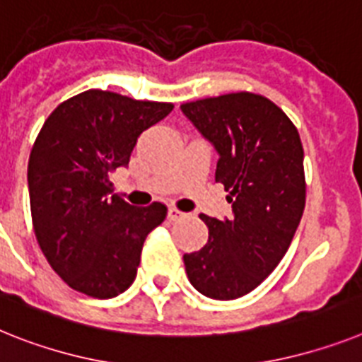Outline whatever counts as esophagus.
Returning a JSON list of instances; mask_svg holds the SVG:
<instances>
[{
    "label": "esophagus",
    "mask_w": 362,
    "mask_h": 362,
    "mask_svg": "<svg viewBox=\"0 0 362 362\" xmlns=\"http://www.w3.org/2000/svg\"><path fill=\"white\" fill-rule=\"evenodd\" d=\"M186 217V214L184 211H180V209L176 208H169V211H167V218L171 221V223H175V221H180V218Z\"/></svg>",
    "instance_id": "34e87169"
}]
</instances>
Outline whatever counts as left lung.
Here are the masks:
<instances>
[{
    "label": "left lung",
    "mask_w": 362,
    "mask_h": 362,
    "mask_svg": "<svg viewBox=\"0 0 362 362\" xmlns=\"http://www.w3.org/2000/svg\"><path fill=\"white\" fill-rule=\"evenodd\" d=\"M180 110L217 151L215 182L232 204L224 221L200 215L209 238L184 254L187 278L208 298H241L278 267L302 218L300 134L281 108L256 93L209 97Z\"/></svg>",
    "instance_id": "left-lung-1"
}]
</instances>
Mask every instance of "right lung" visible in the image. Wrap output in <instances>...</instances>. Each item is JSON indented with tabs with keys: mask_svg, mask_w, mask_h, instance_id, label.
Instances as JSON below:
<instances>
[{
	"mask_svg": "<svg viewBox=\"0 0 362 362\" xmlns=\"http://www.w3.org/2000/svg\"><path fill=\"white\" fill-rule=\"evenodd\" d=\"M171 103L88 90L45 119L27 167L33 226L44 256L71 289L114 298L136 279L145 238L167 208H136L110 195V173L127 167L139 134Z\"/></svg>",
	"mask_w": 362,
	"mask_h": 362,
	"instance_id": "obj_1",
	"label": "right lung"
}]
</instances>
